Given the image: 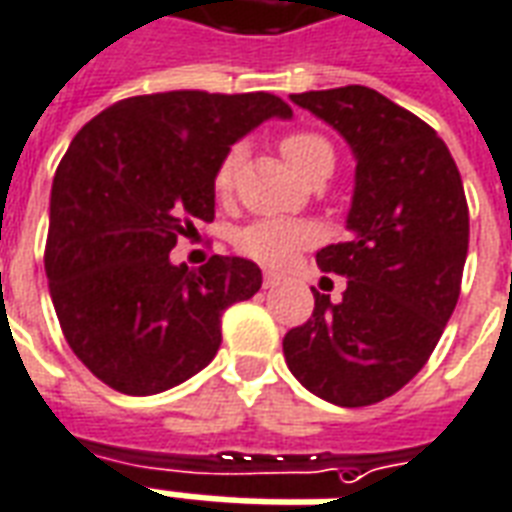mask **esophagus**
I'll return each mask as SVG.
<instances>
[{"label": "esophagus", "instance_id": "34e87169", "mask_svg": "<svg viewBox=\"0 0 512 512\" xmlns=\"http://www.w3.org/2000/svg\"><path fill=\"white\" fill-rule=\"evenodd\" d=\"M278 283V272H272V270H264V286L270 289V286H275Z\"/></svg>", "mask_w": 512, "mask_h": 512}]
</instances>
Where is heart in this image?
Returning a JSON list of instances; mask_svg holds the SVG:
<instances>
[{"mask_svg":"<svg viewBox=\"0 0 512 512\" xmlns=\"http://www.w3.org/2000/svg\"><path fill=\"white\" fill-rule=\"evenodd\" d=\"M281 149L286 160L292 163L297 174L316 166L319 160H333V147L316 133L300 130V133H289L281 141ZM242 163V147H234L226 152V158L220 160L218 171H215V190L218 196H229L237 182ZM319 237V231L313 229L311 223H302V220H289V218H264L256 220L251 226L237 234V248L245 256L261 261V264H272V267H283L305 251L308 245H313Z\"/></svg>","mask_w":512,"mask_h":512,"instance_id":"1","label":"heart"}]
</instances>
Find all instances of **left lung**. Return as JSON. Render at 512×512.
<instances>
[{"instance_id": "obj_1", "label": "left lung", "mask_w": 512, "mask_h": 512, "mask_svg": "<svg viewBox=\"0 0 512 512\" xmlns=\"http://www.w3.org/2000/svg\"><path fill=\"white\" fill-rule=\"evenodd\" d=\"M338 130L354 155L349 240L316 253L346 278L341 302L313 294L311 319L283 338L297 382L335 406H371L398 393L453 316L469 207L453 155L434 128L368 87L292 95Z\"/></svg>"}]
</instances>
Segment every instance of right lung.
Wrapping results in <instances>:
<instances>
[{"instance_id":"1","label":"right lung","mask_w":512,"mask_h":512,"mask_svg":"<svg viewBox=\"0 0 512 512\" xmlns=\"http://www.w3.org/2000/svg\"><path fill=\"white\" fill-rule=\"evenodd\" d=\"M292 119L270 92L199 89L119 100L70 141L51 185L46 275L70 349L125 395L177 387L212 363L220 319L261 289V270L212 256L171 264L193 220L215 218V171L267 119Z\"/></svg>"}]
</instances>
